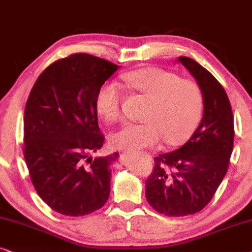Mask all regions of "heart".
<instances>
[{
	"instance_id": "b5f03b06",
	"label": "heart",
	"mask_w": 252,
	"mask_h": 252,
	"mask_svg": "<svg viewBox=\"0 0 252 252\" xmlns=\"http://www.w3.org/2000/svg\"><path fill=\"white\" fill-rule=\"evenodd\" d=\"M124 79L150 99L151 105L144 115L145 123H126L109 136L114 147L128 151L152 149L161 137L168 145H180L192 135L204 106L198 84L153 66L130 71ZM122 99L123 90L119 83L103 84L95 96L100 116L106 121L119 120Z\"/></svg>"
}]
</instances>
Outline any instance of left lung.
Returning a JSON list of instances; mask_svg holds the SVG:
<instances>
[{
    "instance_id": "1",
    "label": "left lung",
    "mask_w": 252,
    "mask_h": 252,
    "mask_svg": "<svg viewBox=\"0 0 252 252\" xmlns=\"http://www.w3.org/2000/svg\"><path fill=\"white\" fill-rule=\"evenodd\" d=\"M203 92L204 110L198 128L173 152L154 158L145 196L157 212L184 217L202 211L228 170L234 145V116L227 93L214 76L194 60L180 56Z\"/></svg>"
}]
</instances>
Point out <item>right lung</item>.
<instances>
[{"instance_id":"right-lung-1","label":"right lung","mask_w":252,"mask_h":252,"mask_svg":"<svg viewBox=\"0 0 252 252\" xmlns=\"http://www.w3.org/2000/svg\"><path fill=\"white\" fill-rule=\"evenodd\" d=\"M120 65L90 54L54 62L38 77L24 112V158L34 189L55 212L82 217L101 209L119 153L103 146L95 96Z\"/></svg>"}]
</instances>
